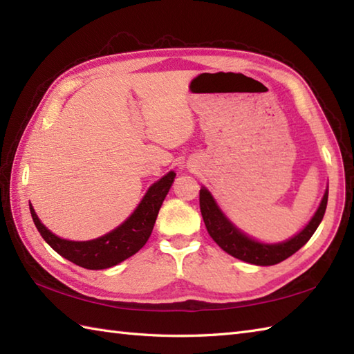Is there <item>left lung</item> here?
<instances>
[{
	"mask_svg": "<svg viewBox=\"0 0 354 354\" xmlns=\"http://www.w3.org/2000/svg\"><path fill=\"white\" fill-rule=\"evenodd\" d=\"M327 199H328V184L326 187L324 196H322L319 207L312 216V219L306 227L292 236L288 240L277 243H265L260 240L246 234L240 228H237L232 223L225 213L217 205L213 194L209 193L207 187L202 185L199 190V205L202 219L205 222V227L208 234L213 237L214 242L219 245L225 252H228L232 257H236L242 261L251 263V265L257 266H272L290 257L295 254L299 248H303L309 239L317 231L319 223L324 217L326 208H327Z\"/></svg>",
	"mask_w": 354,
	"mask_h": 354,
	"instance_id": "obj_1",
	"label": "left lung"
}]
</instances>
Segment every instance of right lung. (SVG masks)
I'll list each match as a JSON object with an SVG mask.
<instances>
[{
    "label": "right lung",
    "instance_id": "right-lung-1",
    "mask_svg": "<svg viewBox=\"0 0 354 354\" xmlns=\"http://www.w3.org/2000/svg\"><path fill=\"white\" fill-rule=\"evenodd\" d=\"M175 176L176 173L170 170L167 175L158 179L149 187L137 208L123 223L93 240H68L59 237L41 222L32 204H28L30 213L42 239L59 255L85 269H108L132 257L146 245L152 234L158 212L167 196Z\"/></svg>",
    "mask_w": 354,
    "mask_h": 354
}]
</instances>
